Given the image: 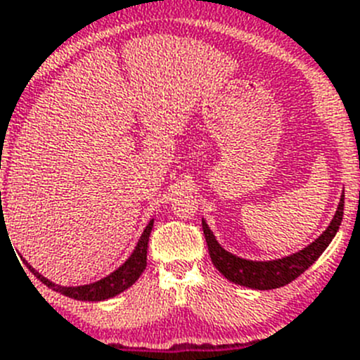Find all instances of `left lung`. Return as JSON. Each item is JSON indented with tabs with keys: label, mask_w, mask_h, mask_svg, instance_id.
<instances>
[{
	"label": "left lung",
	"mask_w": 360,
	"mask_h": 360,
	"mask_svg": "<svg viewBox=\"0 0 360 360\" xmlns=\"http://www.w3.org/2000/svg\"><path fill=\"white\" fill-rule=\"evenodd\" d=\"M342 212H345V193L339 200V207H337L332 221L316 241H311L299 252L279 257V259H270V262H252V259L234 256L218 243L205 219H202V227L212 265L229 281L241 285V287L254 288V290H272V288L285 287V285L292 283L295 278L303 274L308 266L317 262V257L326 250L330 241L335 238L339 225L342 221Z\"/></svg>",
	"instance_id": "1"
}]
</instances>
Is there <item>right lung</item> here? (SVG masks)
<instances>
[{
    "label": "right lung",
    "instance_id": "obj_1",
    "mask_svg": "<svg viewBox=\"0 0 360 360\" xmlns=\"http://www.w3.org/2000/svg\"><path fill=\"white\" fill-rule=\"evenodd\" d=\"M153 221H155V219H151V221L146 225L144 232H142L141 240L136 243L131 256H129L119 269L113 270L111 274H108L106 278L98 279V281L95 283H90V285H81V287H61V285H56V283H52L50 279L44 278V276H41L39 272H37L32 265H28V263L27 266L41 283H44V285L49 288H52V290L66 295V297L77 299V301H104V299L115 297L120 292L128 290L146 270V265H148V241L149 234H151Z\"/></svg>",
    "mask_w": 360,
    "mask_h": 360
}]
</instances>
